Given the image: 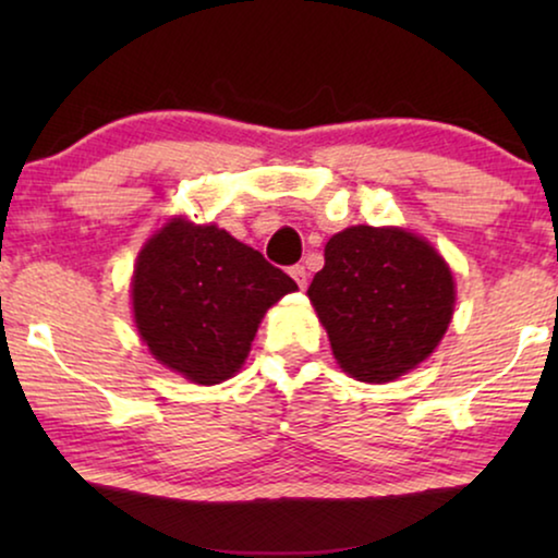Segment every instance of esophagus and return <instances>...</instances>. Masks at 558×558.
I'll return each instance as SVG.
<instances>
[{
    "instance_id": "34e87169",
    "label": "esophagus",
    "mask_w": 558,
    "mask_h": 558,
    "mask_svg": "<svg viewBox=\"0 0 558 558\" xmlns=\"http://www.w3.org/2000/svg\"><path fill=\"white\" fill-rule=\"evenodd\" d=\"M289 277L296 281V287H300V289H307L310 274H307V269H304V266H300V264L292 266V269H289Z\"/></svg>"
}]
</instances>
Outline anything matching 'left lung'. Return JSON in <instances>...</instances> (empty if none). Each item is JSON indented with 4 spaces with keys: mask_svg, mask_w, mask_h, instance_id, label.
Returning a JSON list of instances; mask_svg holds the SVG:
<instances>
[{
    "mask_svg": "<svg viewBox=\"0 0 558 558\" xmlns=\"http://www.w3.org/2000/svg\"><path fill=\"white\" fill-rule=\"evenodd\" d=\"M307 296L335 361L363 384H391L445 338L457 289L445 256L399 226H350L325 246Z\"/></svg>",
    "mask_w": 558,
    "mask_h": 558,
    "instance_id": "1",
    "label": "left lung"
}]
</instances>
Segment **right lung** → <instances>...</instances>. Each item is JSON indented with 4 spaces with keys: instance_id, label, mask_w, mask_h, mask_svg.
Masks as SVG:
<instances>
[{
    "instance_id": "add662e5",
    "label": "right lung",
    "mask_w": 558,
    "mask_h": 558,
    "mask_svg": "<svg viewBox=\"0 0 558 558\" xmlns=\"http://www.w3.org/2000/svg\"><path fill=\"white\" fill-rule=\"evenodd\" d=\"M296 292L284 271L213 223L174 216L136 256V332L165 368L197 386L233 378L266 310Z\"/></svg>"
}]
</instances>
